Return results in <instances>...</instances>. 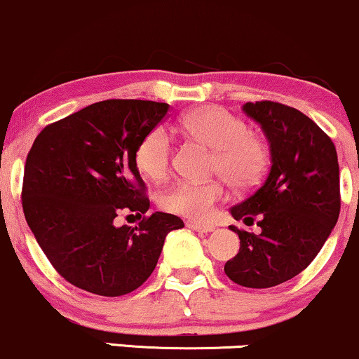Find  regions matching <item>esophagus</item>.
<instances>
[{"label":"esophagus","instance_id":"esophagus-1","mask_svg":"<svg viewBox=\"0 0 359 359\" xmlns=\"http://www.w3.org/2000/svg\"><path fill=\"white\" fill-rule=\"evenodd\" d=\"M186 226L193 231L204 232V234H208V232H212L214 229H216L212 224H204V222H198V221H188L186 222Z\"/></svg>","mask_w":359,"mask_h":359}]
</instances>
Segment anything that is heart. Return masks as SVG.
<instances>
[{
    "instance_id": "obj_1",
    "label": "heart",
    "mask_w": 359,
    "mask_h": 359,
    "mask_svg": "<svg viewBox=\"0 0 359 359\" xmlns=\"http://www.w3.org/2000/svg\"><path fill=\"white\" fill-rule=\"evenodd\" d=\"M186 135L212 148L211 168L229 181L234 188H252L260 181L269 163L265 142L250 133L248 123L222 107L208 105L189 110L178 120ZM173 142L163 127H156L142 138L135 153L138 170L151 180H161L170 170ZM224 198L219 181L180 180L160 196L165 211L208 219L214 204Z\"/></svg>"
}]
</instances>
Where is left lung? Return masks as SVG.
Instances as JSON below:
<instances>
[{"instance_id": "1", "label": "left lung", "mask_w": 359, "mask_h": 359, "mask_svg": "<svg viewBox=\"0 0 359 359\" xmlns=\"http://www.w3.org/2000/svg\"><path fill=\"white\" fill-rule=\"evenodd\" d=\"M244 114L260 123L271 145V171L244 201L231 208L236 221L257 217L260 234H239L241 248L224 265L237 285L269 288L311 264L339 216V166L332 138L313 120L278 102H248Z\"/></svg>"}]
</instances>
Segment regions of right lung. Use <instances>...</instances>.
<instances>
[{"label": "right lung", "mask_w": 359, "mask_h": 359, "mask_svg": "<svg viewBox=\"0 0 359 359\" xmlns=\"http://www.w3.org/2000/svg\"><path fill=\"white\" fill-rule=\"evenodd\" d=\"M151 100L97 102L46 127L26 158L22 211L60 276L95 295L120 297L155 271L178 216L153 212L138 226H115L122 211L150 208L135 161L145 135L168 114Z\"/></svg>", "instance_id": "right-lung-1"}]
</instances>
